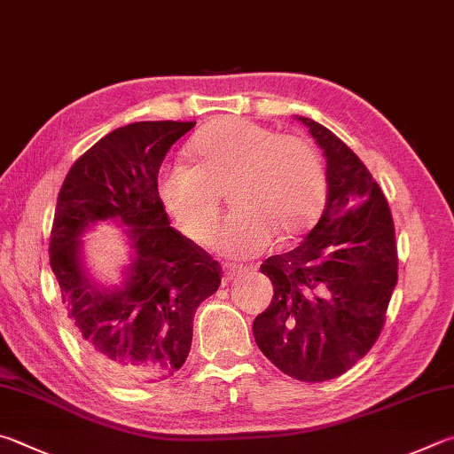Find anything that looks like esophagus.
I'll list each match as a JSON object with an SVG mask.
<instances>
[{"instance_id": "esophagus-1", "label": "esophagus", "mask_w": 454, "mask_h": 454, "mask_svg": "<svg viewBox=\"0 0 454 454\" xmlns=\"http://www.w3.org/2000/svg\"><path fill=\"white\" fill-rule=\"evenodd\" d=\"M240 271H242V270H238L236 266H226V268H224V279H228V282H230V279L236 278L238 274H240Z\"/></svg>"}]
</instances>
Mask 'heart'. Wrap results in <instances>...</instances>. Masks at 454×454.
<instances>
[{
	"label": "heart",
	"mask_w": 454,
	"mask_h": 454,
	"mask_svg": "<svg viewBox=\"0 0 454 454\" xmlns=\"http://www.w3.org/2000/svg\"><path fill=\"white\" fill-rule=\"evenodd\" d=\"M192 167L164 164L156 194L172 220L196 242L216 222L222 188L236 210L212 236V246L232 258H252L274 240H294L313 226L325 200V172L308 138L276 135L242 117L204 125L188 145Z\"/></svg>",
	"instance_id": "b5f03b06"
}]
</instances>
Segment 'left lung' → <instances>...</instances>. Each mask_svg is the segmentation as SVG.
<instances>
[{
    "mask_svg": "<svg viewBox=\"0 0 454 454\" xmlns=\"http://www.w3.org/2000/svg\"><path fill=\"white\" fill-rule=\"evenodd\" d=\"M295 119L324 151L325 208L294 250L263 260L274 298L252 332L278 369L317 383L373 348L397 284V246L389 204L365 164L324 125Z\"/></svg>",
    "mask_w": 454,
    "mask_h": 454,
    "instance_id": "8db88e82",
    "label": "left lung"
}]
</instances>
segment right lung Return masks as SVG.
I'll return each mask as SVG.
<instances>
[{
  "label": "right lung",
  "instance_id": "1",
  "mask_svg": "<svg viewBox=\"0 0 454 454\" xmlns=\"http://www.w3.org/2000/svg\"><path fill=\"white\" fill-rule=\"evenodd\" d=\"M196 122L143 121L105 135L73 164L57 196L49 260L81 345L121 385L159 383L184 365L194 311L218 290L220 268L170 226L156 194L160 164ZM125 227L121 285L90 274L82 236Z\"/></svg>",
  "mask_w": 454,
  "mask_h": 454
}]
</instances>
